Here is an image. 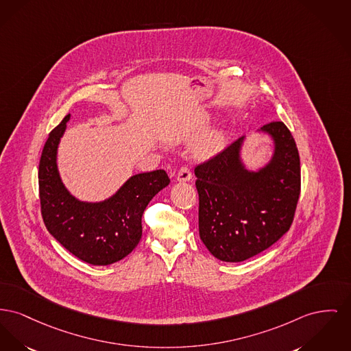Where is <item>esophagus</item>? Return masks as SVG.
<instances>
[{
	"instance_id": "esophagus-1",
	"label": "esophagus",
	"mask_w": 351,
	"mask_h": 351,
	"mask_svg": "<svg viewBox=\"0 0 351 351\" xmlns=\"http://www.w3.org/2000/svg\"><path fill=\"white\" fill-rule=\"evenodd\" d=\"M178 180L179 182H191L192 180V172L186 165H183L178 172Z\"/></svg>"
}]
</instances>
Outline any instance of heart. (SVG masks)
Returning <instances> with one entry per match:
<instances>
[{
	"mask_svg": "<svg viewBox=\"0 0 351 351\" xmlns=\"http://www.w3.org/2000/svg\"><path fill=\"white\" fill-rule=\"evenodd\" d=\"M209 122V114L203 108H197L192 112H189L186 118L176 125V128L172 132L173 141H182L195 134L196 131L202 130ZM224 145V134L221 130L213 128L203 134L195 145V149L199 155H212L217 151H220Z\"/></svg>",
	"mask_w": 351,
	"mask_h": 351,
	"instance_id": "1",
	"label": "heart"
}]
</instances>
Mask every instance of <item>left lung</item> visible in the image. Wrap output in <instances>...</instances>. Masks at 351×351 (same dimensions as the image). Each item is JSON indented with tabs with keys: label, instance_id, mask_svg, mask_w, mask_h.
Masks as SVG:
<instances>
[{
	"label": "left lung",
	"instance_id": "obj_1",
	"mask_svg": "<svg viewBox=\"0 0 351 351\" xmlns=\"http://www.w3.org/2000/svg\"><path fill=\"white\" fill-rule=\"evenodd\" d=\"M261 131L271 136L274 154L257 172L241 163L244 138L195 167L200 239L221 261L240 263L261 253L294 219L301 192L294 138L282 122H270Z\"/></svg>",
	"mask_w": 351,
	"mask_h": 351
}]
</instances>
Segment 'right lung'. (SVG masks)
I'll return each mask as SVG.
<instances>
[{
    "label": "right lung",
    "mask_w": 351,
    "mask_h": 351,
    "mask_svg": "<svg viewBox=\"0 0 351 351\" xmlns=\"http://www.w3.org/2000/svg\"><path fill=\"white\" fill-rule=\"evenodd\" d=\"M69 119L70 114L49 134L42 149V219L50 234L75 257L91 265H110L139 244L145 206L169 184V178L163 169L138 173L102 203L77 200L63 186L57 168V148Z\"/></svg>",
    "instance_id": "add662e5"
}]
</instances>
